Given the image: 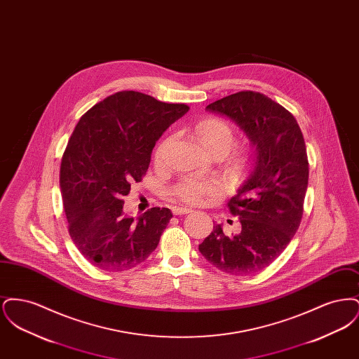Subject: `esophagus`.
Here are the masks:
<instances>
[{
  "label": "esophagus",
  "instance_id": "34e87169",
  "mask_svg": "<svg viewBox=\"0 0 359 359\" xmlns=\"http://www.w3.org/2000/svg\"><path fill=\"white\" fill-rule=\"evenodd\" d=\"M172 212H173L175 215H184V214H189L191 210L187 208V207H173V208H172Z\"/></svg>",
  "mask_w": 359,
  "mask_h": 359
}]
</instances>
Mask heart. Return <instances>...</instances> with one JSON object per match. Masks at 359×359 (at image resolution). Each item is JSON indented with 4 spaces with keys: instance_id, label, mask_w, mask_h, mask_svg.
<instances>
[{
    "instance_id": "1",
    "label": "heart",
    "mask_w": 359,
    "mask_h": 359,
    "mask_svg": "<svg viewBox=\"0 0 359 359\" xmlns=\"http://www.w3.org/2000/svg\"><path fill=\"white\" fill-rule=\"evenodd\" d=\"M196 133L208 152L224 154L230 167L242 170L249 167L255 160V148L249 144H235L236 133L227 121L219 117H205L196 123ZM170 138H164L154 151V161L160 164L164 158ZM173 194L187 205H202L207 198H215L221 194V186L215 179L184 177L180 180Z\"/></svg>"
}]
</instances>
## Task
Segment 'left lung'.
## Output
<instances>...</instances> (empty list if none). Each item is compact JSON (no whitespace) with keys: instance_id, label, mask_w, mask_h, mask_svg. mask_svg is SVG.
Listing matches in <instances>:
<instances>
[{"instance_id":"1","label":"left lung","mask_w":359,"mask_h":359,"mask_svg":"<svg viewBox=\"0 0 359 359\" xmlns=\"http://www.w3.org/2000/svg\"><path fill=\"white\" fill-rule=\"evenodd\" d=\"M207 110L237 122L256 145L257 160L227 203L241 231L227 237L217 224L199 252L226 273H256L284 252L302 222L309 175L304 137L292 113L257 91L227 95Z\"/></svg>"}]
</instances>
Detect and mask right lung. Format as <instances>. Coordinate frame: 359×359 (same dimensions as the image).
Listing matches in <instances>:
<instances>
[{
  "label": "right lung",
  "mask_w": 359,
  "mask_h": 359,
  "mask_svg": "<svg viewBox=\"0 0 359 359\" xmlns=\"http://www.w3.org/2000/svg\"><path fill=\"white\" fill-rule=\"evenodd\" d=\"M188 109L118 91L76 123L62 157L60 191L71 239L94 266L128 271L157 248L171 210L152 207L135 221L125 215L122 196L142 180L156 141Z\"/></svg>",
  "instance_id": "1"
}]
</instances>
